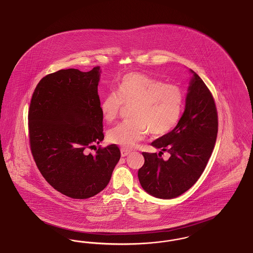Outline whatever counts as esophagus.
Wrapping results in <instances>:
<instances>
[{
  "label": "esophagus",
  "mask_w": 253,
  "mask_h": 253,
  "mask_svg": "<svg viewBox=\"0 0 253 253\" xmlns=\"http://www.w3.org/2000/svg\"><path fill=\"white\" fill-rule=\"evenodd\" d=\"M121 157H126V156H128L131 153V151H129V150L125 149V148H121Z\"/></svg>",
  "instance_id": "1"
}]
</instances>
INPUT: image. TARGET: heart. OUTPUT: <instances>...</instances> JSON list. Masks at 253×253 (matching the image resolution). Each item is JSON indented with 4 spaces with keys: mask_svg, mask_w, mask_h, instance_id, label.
Instances as JSON below:
<instances>
[{
    "mask_svg": "<svg viewBox=\"0 0 253 253\" xmlns=\"http://www.w3.org/2000/svg\"><path fill=\"white\" fill-rule=\"evenodd\" d=\"M185 96L178 85L163 82L141 73L124 75L117 93H109L100 102L103 119L115 121L123 105L132 106L131 121L122 122L108 132L114 144L132 148L150 132L163 135L171 131L180 120Z\"/></svg>",
    "mask_w": 253,
    "mask_h": 253,
    "instance_id": "heart-1",
    "label": "heart"
}]
</instances>
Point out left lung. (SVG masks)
Instances as JSON below:
<instances>
[{
	"label": "left lung",
	"instance_id": "8db88e82",
	"mask_svg": "<svg viewBox=\"0 0 253 253\" xmlns=\"http://www.w3.org/2000/svg\"><path fill=\"white\" fill-rule=\"evenodd\" d=\"M193 73L185 111L175 128L152 142L162 151L145 153L138 169L141 187L153 196L170 199L187 192L203 173L212 154L218 132L214 98L201 78ZM168 151L171 157H161Z\"/></svg>",
	"mask_w": 253,
	"mask_h": 253
}]
</instances>
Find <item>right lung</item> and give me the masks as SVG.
Returning <instances> with one entry per match:
<instances>
[{"label":"right lung","mask_w":253,"mask_h":253,"mask_svg":"<svg viewBox=\"0 0 253 253\" xmlns=\"http://www.w3.org/2000/svg\"><path fill=\"white\" fill-rule=\"evenodd\" d=\"M99 68L62 69L43 77L28 109L29 144L37 167L55 190L74 199L100 193L121 158L116 144L87 153L104 138Z\"/></svg>","instance_id":"right-lung-1"}]
</instances>
